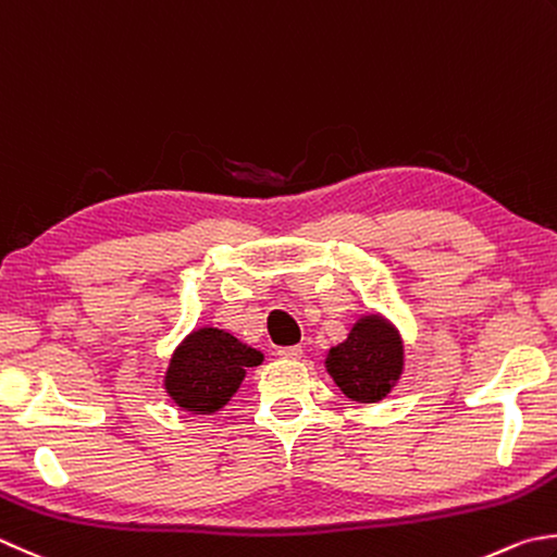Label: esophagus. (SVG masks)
<instances>
[{
    "instance_id": "34e87169",
    "label": "esophagus",
    "mask_w": 557,
    "mask_h": 557,
    "mask_svg": "<svg viewBox=\"0 0 557 557\" xmlns=\"http://www.w3.org/2000/svg\"><path fill=\"white\" fill-rule=\"evenodd\" d=\"M281 359H300L302 356V346L300 344H293V346H281V349L276 351Z\"/></svg>"
}]
</instances>
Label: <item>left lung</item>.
I'll list each match as a JSON object with an SVG mask.
<instances>
[{
  "label": "left lung",
  "mask_w": 557,
  "mask_h": 557,
  "mask_svg": "<svg viewBox=\"0 0 557 557\" xmlns=\"http://www.w3.org/2000/svg\"><path fill=\"white\" fill-rule=\"evenodd\" d=\"M324 363L346 397L377 403L403 373V339L383 318L369 314L354 324L349 339L330 349Z\"/></svg>",
  "instance_id": "obj_1"
}]
</instances>
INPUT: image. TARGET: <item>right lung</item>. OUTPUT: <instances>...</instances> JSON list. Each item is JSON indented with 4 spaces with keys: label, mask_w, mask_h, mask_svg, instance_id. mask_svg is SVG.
<instances>
[{
    "label": "right lung",
    "mask_w": 557,
    "mask_h": 557,
    "mask_svg": "<svg viewBox=\"0 0 557 557\" xmlns=\"http://www.w3.org/2000/svg\"><path fill=\"white\" fill-rule=\"evenodd\" d=\"M261 359L264 356L233 334L215 327L198 330L172 356L164 387L188 412L211 414L227 405L247 369L259 366Z\"/></svg>",
    "instance_id": "right-lung-1"
}]
</instances>
